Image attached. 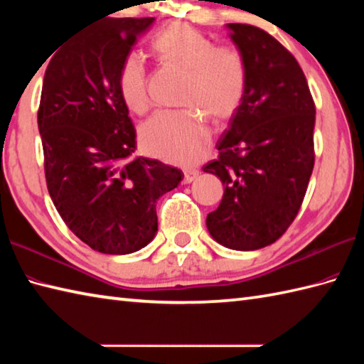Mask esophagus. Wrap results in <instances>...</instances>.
Segmentation results:
<instances>
[{
  "instance_id": "esophagus-1",
  "label": "esophagus",
  "mask_w": 364,
  "mask_h": 364,
  "mask_svg": "<svg viewBox=\"0 0 364 364\" xmlns=\"http://www.w3.org/2000/svg\"><path fill=\"white\" fill-rule=\"evenodd\" d=\"M198 176L197 168H186L184 170V183H192Z\"/></svg>"
}]
</instances>
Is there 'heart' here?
Instances as JSON below:
<instances>
[{"label": "heart", "mask_w": 364, "mask_h": 364, "mask_svg": "<svg viewBox=\"0 0 364 364\" xmlns=\"http://www.w3.org/2000/svg\"><path fill=\"white\" fill-rule=\"evenodd\" d=\"M151 51L159 63L186 73L181 105L188 109L159 112L141 128L146 153L176 164H194L211 142L206 119L222 123L241 107L249 72L242 53L214 41L184 23L162 29L153 37ZM119 92L129 111L142 115L150 109L149 73L137 54H128L119 70Z\"/></svg>", "instance_id": "1"}]
</instances>
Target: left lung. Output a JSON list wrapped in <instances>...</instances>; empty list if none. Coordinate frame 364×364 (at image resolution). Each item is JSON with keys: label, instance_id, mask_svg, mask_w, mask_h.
I'll use <instances>...</instances> for the list:
<instances>
[{"label": "left lung", "instance_id": "8db88e82", "mask_svg": "<svg viewBox=\"0 0 364 364\" xmlns=\"http://www.w3.org/2000/svg\"><path fill=\"white\" fill-rule=\"evenodd\" d=\"M249 72L241 107L203 166L223 184L208 214L214 241L231 250L274 244L296 219L314 167L316 107L296 58L257 26L228 23Z\"/></svg>", "mask_w": 364, "mask_h": 364}]
</instances>
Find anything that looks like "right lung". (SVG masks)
Returning <instances> with one entry per match:
<instances>
[{"label":"right lung","mask_w":364,"mask_h":364,"mask_svg":"<svg viewBox=\"0 0 364 364\" xmlns=\"http://www.w3.org/2000/svg\"><path fill=\"white\" fill-rule=\"evenodd\" d=\"M154 18H106L58 46L43 76L37 123L50 197L90 249L128 255L158 231L156 202L180 168L131 158L136 129L119 92V70Z\"/></svg>","instance_id":"1"}]
</instances>
